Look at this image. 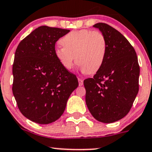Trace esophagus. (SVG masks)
<instances>
[{
    "label": "esophagus",
    "instance_id": "obj_1",
    "mask_svg": "<svg viewBox=\"0 0 152 152\" xmlns=\"http://www.w3.org/2000/svg\"><path fill=\"white\" fill-rule=\"evenodd\" d=\"M78 85H79V86H81L83 85V81L81 79V78H78Z\"/></svg>",
    "mask_w": 152,
    "mask_h": 152
}]
</instances>
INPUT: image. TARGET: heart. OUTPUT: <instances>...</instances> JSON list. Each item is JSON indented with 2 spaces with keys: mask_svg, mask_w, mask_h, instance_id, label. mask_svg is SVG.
Here are the masks:
<instances>
[{
  "mask_svg": "<svg viewBox=\"0 0 152 152\" xmlns=\"http://www.w3.org/2000/svg\"><path fill=\"white\" fill-rule=\"evenodd\" d=\"M63 47L54 50L56 58L65 69L71 71L76 61L81 70L94 74L103 65L107 42L100 32L89 30L71 31L60 40Z\"/></svg>",
  "mask_w": 152,
  "mask_h": 152,
  "instance_id": "b5f03b06",
  "label": "heart"
}]
</instances>
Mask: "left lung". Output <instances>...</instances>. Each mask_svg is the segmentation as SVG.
I'll list each match as a JSON object with an SVG mask.
<instances>
[{
    "label": "left lung",
    "mask_w": 152,
    "mask_h": 152,
    "mask_svg": "<svg viewBox=\"0 0 152 152\" xmlns=\"http://www.w3.org/2000/svg\"><path fill=\"white\" fill-rule=\"evenodd\" d=\"M93 27L105 37L107 52L94 78L84 80L86 103L96 120L112 123L130 110L139 91L140 66L134 49L120 32L105 23Z\"/></svg>",
    "instance_id": "left-lung-1"
}]
</instances>
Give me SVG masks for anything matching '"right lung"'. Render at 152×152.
Returning <instances> with one entry per match:
<instances>
[{"label": "right lung", "instance_id": "obj_1", "mask_svg": "<svg viewBox=\"0 0 152 152\" xmlns=\"http://www.w3.org/2000/svg\"><path fill=\"white\" fill-rule=\"evenodd\" d=\"M70 30L41 26L20 42L12 66V94L25 118L42 125L56 121L78 86L74 74L59 63L55 44Z\"/></svg>", "mask_w": 152, "mask_h": 152}]
</instances>
